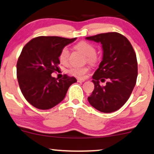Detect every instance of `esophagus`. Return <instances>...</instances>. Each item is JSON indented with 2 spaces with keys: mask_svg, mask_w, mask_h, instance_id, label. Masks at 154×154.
<instances>
[{
  "mask_svg": "<svg viewBox=\"0 0 154 154\" xmlns=\"http://www.w3.org/2000/svg\"><path fill=\"white\" fill-rule=\"evenodd\" d=\"M77 81H78V82H79V83H82V82H84L85 80H84V79H77Z\"/></svg>",
  "mask_w": 154,
  "mask_h": 154,
  "instance_id": "1",
  "label": "esophagus"
}]
</instances>
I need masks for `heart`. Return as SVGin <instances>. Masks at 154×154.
Returning a JSON list of instances; mask_svg holds the SVG:
<instances>
[{
    "mask_svg": "<svg viewBox=\"0 0 154 154\" xmlns=\"http://www.w3.org/2000/svg\"><path fill=\"white\" fill-rule=\"evenodd\" d=\"M75 49L82 52L84 55L86 56V60L88 63H95L97 61V56L96 55V48L90 42L86 41H82L77 43L74 46ZM70 52L67 48H63L60 50L59 54V60L63 64H67L68 59H69ZM89 71V68L88 67H72L68 70V73L70 75L76 78L83 79L85 77Z\"/></svg>",
    "mask_w": 154,
    "mask_h": 154,
    "instance_id": "heart-1",
    "label": "heart"
}]
</instances>
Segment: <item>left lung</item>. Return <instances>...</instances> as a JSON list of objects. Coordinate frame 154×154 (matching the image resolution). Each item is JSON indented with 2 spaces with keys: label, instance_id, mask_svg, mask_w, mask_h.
Returning a JSON list of instances; mask_svg holds the SVG:
<instances>
[{
  "label": "left lung",
  "instance_id": "1",
  "mask_svg": "<svg viewBox=\"0 0 154 154\" xmlns=\"http://www.w3.org/2000/svg\"><path fill=\"white\" fill-rule=\"evenodd\" d=\"M102 45L103 59L92 76L94 89L88 101L96 109L104 113L120 109L129 99L138 76L135 52L129 40L117 32L86 37ZM108 82L104 87L99 81Z\"/></svg>",
  "mask_w": 154,
  "mask_h": 154
}]
</instances>
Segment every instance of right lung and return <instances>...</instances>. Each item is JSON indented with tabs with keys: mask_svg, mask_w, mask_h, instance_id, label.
<instances>
[{
	"mask_svg": "<svg viewBox=\"0 0 154 154\" xmlns=\"http://www.w3.org/2000/svg\"><path fill=\"white\" fill-rule=\"evenodd\" d=\"M75 39L41 36L23 47L16 65L17 79L24 98L34 107L51 109L62 102L70 85L77 81L67 75L59 80L51 75L58 69L60 50Z\"/></svg>",
	"mask_w": 154,
	"mask_h": 154,
	"instance_id": "1",
	"label": "right lung"
}]
</instances>
